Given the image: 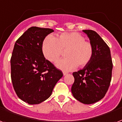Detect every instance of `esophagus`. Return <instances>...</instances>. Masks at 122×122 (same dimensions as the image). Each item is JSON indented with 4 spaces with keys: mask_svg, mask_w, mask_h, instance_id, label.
Listing matches in <instances>:
<instances>
[{
    "mask_svg": "<svg viewBox=\"0 0 122 122\" xmlns=\"http://www.w3.org/2000/svg\"><path fill=\"white\" fill-rule=\"evenodd\" d=\"M67 74H68V73L66 72H63V74H64V76H66V75H67Z\"/></svg>",
    "mask_w": 122,
    "mask_h": 122,
    "instance_id": "esophagus-1",
    "label": "esophagus"
}]
</instances>
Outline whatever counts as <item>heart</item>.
Instances as JSON below:
<instances>
[{
	"instance_id": "obj_1",
	"label": "heart",
	"mask_w": 122,
	"mask_h": 122,
	"mask_svg": "<svg viewBox=\"0 0 122 122\" xmlns=\"http://www.w3.org/2000/svg\"><path fill=\"white\" fill-rule=\"evenodd\" d=\"M85 38L77 32L63 33L55 38L48 35L44 39L41 50L46 59L55 62L60 58L63 50L67 49V58L56 62V67L64 71L74 70L77 66L84 67L91 62L93 56V47Z\"/></svg>"
}]
</instances>
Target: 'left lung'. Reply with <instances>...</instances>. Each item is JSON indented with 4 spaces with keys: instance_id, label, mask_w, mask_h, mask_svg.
Returning <instances> with one entry per match:
<instances>
[{
    "instance_id": "left-lung-1",
    "label": "left lung",
    "mask_w": 122,
    "mask_h": 122,
    "mask_svg": "<svg viewBox=\"0 0 122 122\" xmlns=\"http://www.w3.org/2000/svg\"><path fill=\"white\" fill-rule=\"evenodd\" d=\"M93 47L91 62L77 72H73L74 82L71 91L77 100L89 105L105 96L112 79V64L110 48L96 32L83 30Z\"/></svg>"
}]
</instances>
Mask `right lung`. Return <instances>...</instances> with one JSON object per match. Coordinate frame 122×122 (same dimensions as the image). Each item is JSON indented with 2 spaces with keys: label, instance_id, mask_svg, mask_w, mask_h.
Segmentation results:
<instances>
[{
  "label": "right lung",
  "instance_id": "obj_1",
  "mask_svg": "<svg viewBox=\"0 0 122 122\" xmlns=\"http://www.w3.org/2000/svg\"><path fill=\"white\" fill-rule=\"evenodd\" d=\"M49 28L33 26L19 38L14 46L10 59L14 89L21 100L30 105L45 101L63 76L41 50L45 37L53 32Z\"/></svg>",
  "mask_w": 122,
  "mask_h": 122
}]
</instances>
